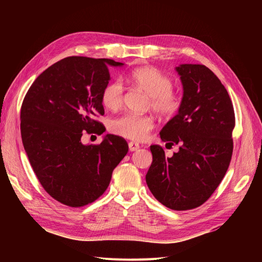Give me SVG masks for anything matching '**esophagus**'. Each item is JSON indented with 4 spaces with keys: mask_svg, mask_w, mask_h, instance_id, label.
I'll return each mask as SVG.
<instances>
[{
    "mask_svg": "<svg viewBox=\"0 0 262 262\" xmlns=\"http://www.w3.org/2000/svg\"><path fill=\"white\" fill-rule=\"evenodd\" d=\"M128 147H129V150H132V152H134V150H137V149H139L140 145H139L138 143H136V142H134V141H130V142L128 143Z\"/></svg>",
    "mask_w": 262,
    "mask_h": 262,
    "instance_id": "1",
    "label": "esophagus"
}]
</instances>
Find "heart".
<instances>
[{"label": "heart", "instance_id": "obj_1", "mask_svg": "<svg viewBox=\"0 0 262 262\" xmlns=\"http://www.w3.org/2000/svg\"><path fill=\"white\" fill-rule=\"evenodd\" d=\"M132 79L137 87L149 95L148 106L163 118L174 117L182 107L183 96L172 89V78L155 68L145 67L132 72ZM102 104L109 110H118L124 103V86L120 79L109 81L101 93ZM155 126V120L148 115L126 114L114 119L109 124L113 134L124 138L142 141Z\"/></svg>", "mask_w": 262, "mask_h": 262}]
</instances>
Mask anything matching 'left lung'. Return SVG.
I'll return each mask as SVG.
<instances>
[{
  "label": "left lung",
  "mask_w": 262,
  "mask_h": 262,
  "mask_svg": "<svg viewBox=\"0 0 262 262\" xmlns=\"http://www.w3.org/2000/svg\"><path fill=\"white\" fill-rule=\"evenodd\" d=\"M184 87L178 114L160 132L162 141L180 149L167 157L150 145L153 162L145 176L150 192L166 207L189 210L207 201L229 167L235 112L227 90L204 64L176 68Z\"/></svg>",
  "instance_id": "left-lung-1"
}]
</instances>
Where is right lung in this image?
I'll return each mask as SVG.
<instances>
[{
	"instance_id": "obj_1",
	"label": "right lung",
	"mask_w": 262,
	"mask_h": 262,
	"mask_svg": "<svg viewBox=\"0 0 262 262\" xmlns=\"http://www.w3.org/2000/svg\"><path fill=\"white\" fill-rule=\"evenodd\" d=\"M108 58L66 57L32 84L21 106V136L31 166L48 193L69 207L98 200L114 169L128 152L125 139L106 135L100 144L84 145L82 132L101 135L103 88L110 80Z\"/></svg>"
}]
</instances>
